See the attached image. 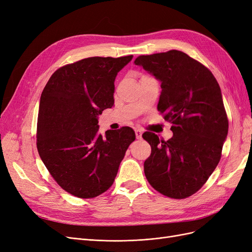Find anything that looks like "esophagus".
<instances>
[{"instance_id": "1", "label": "esophagus", "mask_w": 252, "mask_h": 252, "mask_svg": "<svg viewBox=\"0 0 252 252\" xmlns=\"http://www.w3.org/2000/svg\"><path fill=\"white\" fill-rule=\"evenodd\" d=\"M135 136H136V139L142 138V130H141V129H135Z\"/></svg>"}]
</instances>
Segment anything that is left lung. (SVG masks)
I'll return each instance as SVG.
<instances>
[{"instance_id":"left-lung-1","label":"left lung","mask_w":252,"mask_h":252,"mask_svg":"<svg viewBox=\"0 0 252 252\" xmlns=\"http://www.w3.org/2000/svg\"><path fill=\"white\" fill-rule=\"evenodd\" d=\"M135 65L161 81L158 110L172 124L173 136L143 133L151 146L144 172L157 191L186 199L202 188L218 166L228 133V118L215 75L179 50L140 56Z\"/></svg>"}]
</instances>
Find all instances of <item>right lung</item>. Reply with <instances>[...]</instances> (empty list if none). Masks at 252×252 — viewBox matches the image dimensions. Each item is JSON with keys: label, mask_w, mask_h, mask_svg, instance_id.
<instances>
[{"label": "right lung", "mask_w": 252, "mask_h": 252, "mask_svg": "<svg viewBox=\"0 0 252 252\" xmlns=\"http://www.w3.org/2000/svg\"><path fill=\"white\" fill-rule=\"evenodd\" d=\"M132 56L93 57L60 67L41 94L36 147L65 191L93 199L109 189L126 150L130 127L98 132L97 116L114 103V80Z\"/></svg>", "instance_id": "1"}]
</instances>
